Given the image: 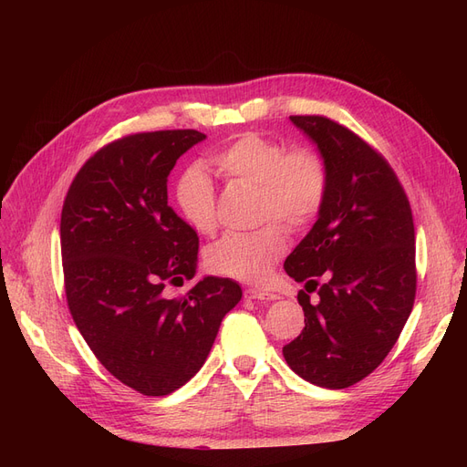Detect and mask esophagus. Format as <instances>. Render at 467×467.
Instances as JSON below:
<instances>
[{
	"label": "esophagus",
	"instance_id": "1",
	"mask_svg": "<svg viewBox=\"0 0 467 467\" xmlns=\"http://www.w3.org/2000/svg\"><path fill=\"white\" fill-rule=\"evenodd\" d=\"M244 296H245L247 300H266V302H271V300H276V298H278L276 294L265 292V290H257V288H245Z\"/></svg>",
	"mask_w": 467,
	"mask_h": 467
}]
</instances>
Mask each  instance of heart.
Segmentation results:
<instances>
[{"label": "heart", "mask_w": 467, "mask_h": 467, "mask_svg": "<svg viewBox=\"0 0 467 467\" xmlns=\"http://www.w3.org/2000/svg\"><path fill=\"white\" fill-rule=\"evenodd\" d=\"M210 163L223 179L259 189V220L266 223L255 232L223 235L208 249L206 263L218 275L263 282L286 251L285 228L268 220H280L288 230L314 223L329 196L327 161L314 148L288 150L278 138L245 132L212 153ZM175 202L194 232H216V192L201 169H189L179 179Z\"/></svg>", "instance_id": "heart-1"}]
</instances>
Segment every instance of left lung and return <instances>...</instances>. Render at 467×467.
<instances>
[{"label":"left lung","instance_id":"8db88e82","mask_svg":"<svg viewBox=\"0 0 467 467\" xmlns=\"http://www.w3.org/2000/svg\"><path fill=\"white\" fill-rule=\"evenodd\" d=\"M290 120L327 161L329 196L285 263L288 276L306 282V327L282 355L309 384L343 389L384 362L413 309L411 204L384 155L347 126L321 115Z\"/></svg>","mask_w":467,"mask_h":467}]
</instances>
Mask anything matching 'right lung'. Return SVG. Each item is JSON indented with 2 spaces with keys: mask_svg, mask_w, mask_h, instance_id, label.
Listing matches in <instances>:
<instances>
[{
  "mask_svg": "<svg viewBox=\"0 0 467 467\" xmlns=\"http://www.w3.org/2000/svg\"><path fill=\"white\" fill-rule=\"evenodd\" d=\"M199 130L136 132L81 165L60 220L69 314L97 360L142 395H169L202 368L223 316L242 300L230 278L196 273L199 235L167 204V177Z\"/></svg>",
  "mask_w": 467,
  "mask_h": 467,
  "instance_id": "obj_1",
  "label": "right lung"
}]
</instances>
